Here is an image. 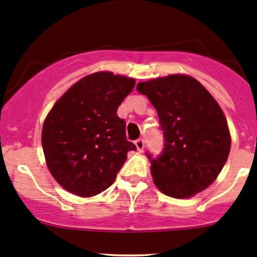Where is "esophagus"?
Returning a JSON list of instances; mask_svg holds the SVG:
<instances>
[{"instance_id": "1", "label": "esophagus", "mask_w": 257, "mask_h": 257, "mask_svg": "<svg viewBox=\"0 0 257 257\" xmlns=\"http://www.w3.org/2000/svg\"><path fill=\"white\" fill-rule=\"evenodd\" d=\"M135 145H136V148H138L139 152H143V150H144V145H145L144 139H138V140L135 141Z\"/></svg>"}]
</instances>
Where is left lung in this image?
I'll return each mask as SVG.
<instances>
[{"instance_id": "left-lung-1", "label": "left lung", "mask_w": 257, "mask_h": 257, "mask_svg": "<svg viewBox=\"0 0 257 257\" xmlns=\"http://www.w3.org/2000/svg\"><path fill=\"white\" fill-rule=\"evenodd\" d=\"M149 98L163 131V150L147 152L152 176L163 194L190 197L214 182L230 150L227 119L219 104L194 77L169 75L139 82Z\"/></svg>"}]
</instances>
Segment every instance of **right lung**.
Returning a JSON list of instances; mask_svg holds the SVG:
<instances>
[{"instance_id":"add662e5","label":"right lung","mask_w":257,"mask_h":257,"mask_svg":"<svg viewBox=\"0 0 257 257\" xmlns=\"http://www.w3.org/2000/svg\"><path fill=\"white\" fill-rule=\"evenodd\" d=\"M135 80L112 72L82 77L57 100L42 130L47 166L65 190L82 197L107 190L135 144L117 109Z\"/></svg>"}]
</instances>
